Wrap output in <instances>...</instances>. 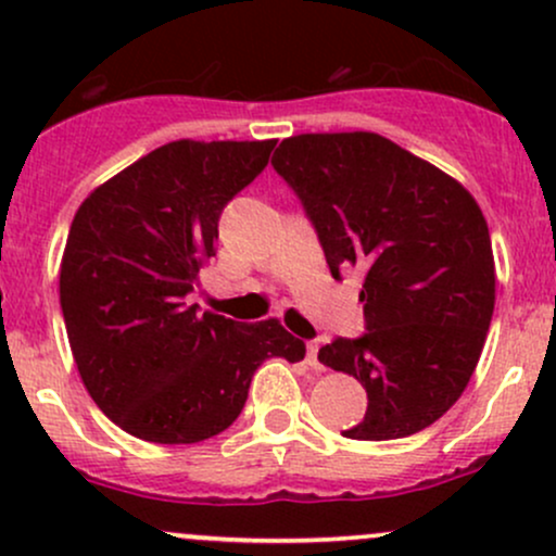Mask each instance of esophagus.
Masks as SVG:
<instances>
[{
    "label": "esophagus",
    "mask_w": 556,
    "mask_h": 556,
    "mask_svg": "<svg viewBox=\"0 0 556 556\" xmlns=\"http://www.w3.org/2000/svg\"><path fill=\"white\" fill-rule=\"evenodd\" d=\"M318 348H321V344H318V340H314L308 342V350H305V361H308V366L314 368H321V363H318Z\"/></svg>",
    "instance_id": "obj_1"
}]
</instances>
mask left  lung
<instances>
[{"instance_id": "obj_1", "label": "left lung", "mask_w": 556, "mask_h": 556, "mask_svg": "<svg viewBox=\"0 0 556 556\" xmlns=\"http://www.w3.org/2000/svg\"><path fill=\"white\" fill-rule=\"evenodd\" d=\"M274 169L314 222L331 277L363 271L366 334L334 340L318 361L366 387L348 439L424 431L468 387L494 314L489 225L476 198L379 132L285 138Z\"/></svg>"}]
</instances>
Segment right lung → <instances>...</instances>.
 <instances>
[{
    "label": "right lung",
    "mask_w": 556,
    "mask_h": 556,
    "mask_svg": "<svg viewBox=\"0 0 556 556\" xmlns=\"http://www.w3.org/2000/svg\"><path fill=\"white\" fill-rule=\"evenodd\" d=\"M274 146L172 140L75 212L60 264L70 350L99 410L143 442L216 437L240 416L261 363L303 361V340L279 318L242 324L185 300L214 256L222 208Z\"/></svg>",
    "instance_id": "1"
}]
</instances>
